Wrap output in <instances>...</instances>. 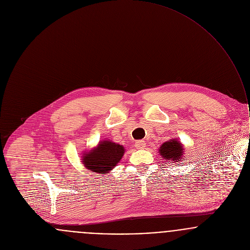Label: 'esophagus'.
I'll list each match as a JSON object with an SVG mask.
<instances>
[{
    "instance_id": "1",
    "label": "esophagus",
    "mask_w": 250,
    "mask_h": 250,
    "mask_svg": "<svg viewBox=\"0 0 250 250\" xmlns=\"http://www.w3.org/2000/svg\"><path fill=\"white\" fill-rule=\"evenodd\" d=\"M146 144L144 141H138V142H136L135 146L137 149H144L146 147Z\"/></svg>"
}]
</instances>
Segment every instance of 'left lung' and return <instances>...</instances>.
I'll use <instances>...</instances> for the list:
<instances>
[{"label":"left lung","instance_id":"left-lung-1","mask_svg":"<svg viewBox=\"0 0 250 250\" xmlns=\"http://www.w3.org/2000/svg\"><path fill=\"white\" fill-rule=\"evenodd\" d=\"M158 150L164 161H167L170 164L175 163L178 166L179 163L183 162L184 160V146L182 143L178 141V139L172 138L169 141H167L161 145Z\"/></svg>","mask_w":250,"mask_h":250}]
</instances>
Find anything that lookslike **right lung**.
<instances>
[{
  "label": "right lung",
  "mask_w": 250,
  "mask_h": 250,
  "mask_svg": "<svg viewBox=\"0 0 250 250\" xmlns=\"http://www.w3.org/2000/svg\"><path fill=\"white\" fill-rule=\"evenodd\" d=\"M125 147L110 140L100 141L98 146L84 151L82 156L83 166L96 173H108L122 159Z\"/></svg>",
  "instance_id": "add662e5"
}]
</instances>
